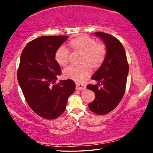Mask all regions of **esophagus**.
I'll return each instance as SVG.
<instances>
[{"label": "esophagus", "mask_w": 153, "mask_h": 153, "mask_svg": "<svg viewBox=\"0 0 153 153\" xmlns=\"http://www.w3.org/2000/svg\"><path fill=\"white\" fill-rule=\"evenodd\" d=\"M85 85L82 84V83H76V90H85Z\"/></svg>", "instance_id": "34e87169"}]
</instances>
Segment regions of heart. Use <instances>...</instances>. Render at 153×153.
<instances>
[{
    "label": "heart",
    "mask_w": 153,
    "mask_h": 153,
    "mask_svg": "<svg viewBox=\"0 0 153 153\" xmlns=\"http://www.w3.org/2000/svg\"><path fill=\"white\" fill-rule=\"evenodd\" d=\"M70 45L73 49L83 53L82 62H87L93 68H97L103 62L106 56L105 47L97 43L93 38L83 36L72 39ZM70 51L68 48L62 45L58 48L55 53L56 62L60 65H65L68 62ZM87 63L70 65L64 70L63 74L67 78L74 81H81L90 73V66Z\"/></svg>",
    "instance_id": "b5f03b06"
}]
</instances>
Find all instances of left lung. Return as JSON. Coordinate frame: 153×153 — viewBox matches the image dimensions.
<instances>
[{"label":"left lung","mask_w":153,"mask_h":153,"mask_svg":"<svg viewBox=\"0 0 153 153\" xmlns=\"http://www.w3.org/2000/svg\"><path fill=\"white\" fill-rule=\"evenodd\" d=\"M103 41L106 53L100 68L91 76L97 81L96 85H88L95 98L88 107L96 114L104 115L114 110L124 95L126 88L129 65L126 53L120 42L112 35L105 33H93ZM101 85L102 86H99Z\"/></svg>","instance_id":"8db88e82"}]
</instances>
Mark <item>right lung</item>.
<instances>
[{
    "mask_svg": "<svg viewBox=\"0 0 153 153\" xmlns=\"http://www.w3.org/2000/svg\"><path fill=\"white\" fill-rule=\"evenodd\" d=\"M68 38L62 35L38 37L27 44L21 54L19 84L33 111L48 120L63 114L76 87L71 79L54 84L61 74L55 59L56 51Z\"/></svg>",
    "mask_w": 153,
    "mask_h": 153,
    "instance_id": "obj_1",
    "label": "right lung"
}]
</instances>
